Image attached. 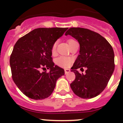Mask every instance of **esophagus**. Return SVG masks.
<instances>
[{"instance_id": "esophagus-1", "label": "esophagus", "mask_w": 123, "mask_h": 123, "mask_svg": "<svg viewBox=\"0 0 123 123\" xmlns=\"http://www.w3.org/2000/svg\"><path fill=\"white\" fill-rule=\"evenodd\" d=\"M69 71H70V70H69V69H65V74H68Z\"/></svg>"}]
</instances>
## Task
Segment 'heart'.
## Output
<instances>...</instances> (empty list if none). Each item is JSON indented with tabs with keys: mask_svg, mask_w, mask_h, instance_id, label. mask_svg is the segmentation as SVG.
I'll use <instances>...</instances> for the list:
<instances>
[{
	"mask_svg": "<svg viewBox=\"0 0 123 123\" xmlns=\"http://www.w3.org/2000/svg\"><path fill=\"white\" fill-rule=\"evenodd\" d=\"M74 41H74V39H68V43L69 45V46ZM56 45H57V43L56 42L52 45V48H51V53L52 54H54L55 53V52H56ZM56 63L60 67H63V68H68V67H69L71 65V63H72V59L71 58H69V57H67V56H61L56 60Z\"/></svg>",
	"mask_w": 123,
	"mask_h": 123,
	"instance_id": "heart-1",
	"label": "heart"
}]
</instances>
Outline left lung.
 Masks as SVG:
<instances>
[{
  "instance_id": "left-lung-1",
  "label": "left lung",
  "mask_w": 123,
  "mask_h": 123,
  "mask_svg": "<svg viewBox=\"0 0 123 123\" xmlns=\"http://www.w3.org/2000/svg\"><path fill=\"white\" fill-rule=\"evenodd\" d=\"M68 34L78 40L80 45L79 55L71 68L76 76L70 84L71 89L81 98H94L105 89L113 73V49L104 37L90 29L71 28L65 33ZM84 68L85 75L77 70Z\"/></svg>"
}]
</instances>
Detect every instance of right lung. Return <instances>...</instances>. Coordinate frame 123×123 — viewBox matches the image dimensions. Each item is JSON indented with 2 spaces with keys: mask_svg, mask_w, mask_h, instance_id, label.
Segmentation results:
<instances>
[{
  "mask_svg": "<svg viewBox=\"0 0 123 123\" xmlns=\"http://www.w3.org/2000/svg\"><path fill=\"white\" fill-rule=\"evenodd\" d=\"M68 28H41L19 38L10 58L12 79L26 96L42 100L52 94L63 68L52 62L51 48ZM49 69L48 73L41 69Z\"/></svg>",
  "mask_w": 123,
  "mask_h": 123,
  "instance_id": "right-lung-1",
  "label": "right lung"
}]
</instances>
